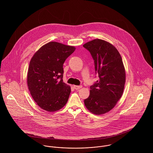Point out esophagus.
<instances>
[{
    "label": "esophagus",
    "mask_w": 153,
    "mask_h": 153,
    "mask_svg": "<svg viewBox=\"0 0 153 153\" xmlns=\"http://www.w3.org/2000/svg\"><path fill=\"white\" fill-rule=\"evenodd\" d=\"M82 88V85H74V88L75 89H79Z\"/></svg>",
    "instance_id": "esophagus-1"
}]
</instances>
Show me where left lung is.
I'll use <instances>...</instances> for the list:
<instances>
[{
	"label": "left lung",
	"instance_id": "obj_1",
	"mask_svg": "<svg viewBox=\"0 0 153 153\" xmlns=\"http://www.w3.org/2000/svg\"><path fill=\"white\" fill-rule=\"evenodd\" d=\"M83 46L90 52L94 61L95 74L99 77L90 87V94L84 104L91 112L103 114L112 109L123 95L125 68L119 52L109 42L97 39Z\"/></svg>",
	"mask_w": 153,
	"mask_h": 153
}]
</instances>
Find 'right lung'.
Here are the masks:
<instances>
[{
	"instance_id": "1",
	"label": "right lung",
	"mask_w": 153,
	"mask_h": 153,
	"mask_svg": "<svg viewBox=\"0 0 153 153\" xmlns=\"http://www.w3.org/2000/svg\"><path fill=\"white\" fill-rule=\"evenodd\" d=\"M75 50L74 46L50 42L32 58L27 86L33 100L42 109L53 112L65 105L71 87L63 82V64Z\"/></svg>"
}]
</instances>
